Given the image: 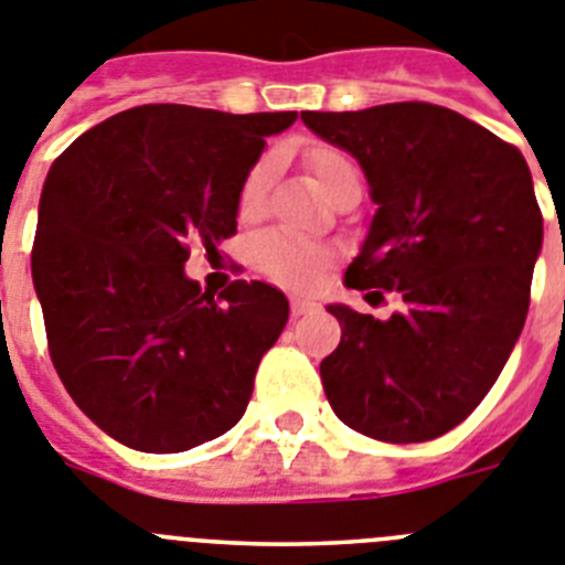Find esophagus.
<instances>
[{"label":"esophagus","instance_id":"esophagus-1","mask_svg":"<svg viewBox=\"0 0 565 565\" xmlns=\"http://www.w3.org/2000/svg\"><path fill=\"white\" fill-rule=\"evenodd\" d=\"M289 309H292V318H301V315L315 312L318 303L309 301V298H292V301H289Z\"/></svg>","mask_w":565,"mask_h":565}]
</instances>
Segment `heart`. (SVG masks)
Returning a JSON list of instances; mask_svg holds the SVG:
<instances>
[{
    "mask_svg": "<svg viewBox=\"0 0 565 565\" xmlns=\"http://www.w3.org/2000/svg\"><path fill=\"white\" fill-rule=\"evenodd\" d=\"M307 162L323 194H329L343 177L354 174L352 162L332 149H312ZM270 171L273 160H258L250 169V174H247L245 185H242V194H238V211L245 213V216H253L262 207ZM253 258H256V264L267 276L276 278L284 287L309 289L315 287L320 273L327 270V264L332 262V250L323 245H315L309 238L295 236V233L267 231L256 238Z\"/></svg>",
    "mask_w": 565,
    "mask_h": 565,
    "instance_id": "heart-1",
    "label": "heart"
}]
</instances>
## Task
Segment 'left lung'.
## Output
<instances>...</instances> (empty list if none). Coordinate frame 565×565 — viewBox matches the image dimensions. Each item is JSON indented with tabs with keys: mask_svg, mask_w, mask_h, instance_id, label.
<instances>
[{
	"mask_svg": "<svg viewBox=\"0 0 565 565\" xmlns=\"http://www.w3.org/2000/svg\"><path fill=\"white\" fill-rule=\"evenodd\" d=\"M301 120L360 162L377 205L345 287L403 298L388 320L329 303L343 329L320 363L329 405L371 439H436L484 399L526 320L543 247L530 166L484 126L419 100Z\"/></svg>",
	"mask_w": 565,
	"mask_h": 565,
	"instance_id": "left-lung-1",
	"label": "left lung"
}]
</instances>
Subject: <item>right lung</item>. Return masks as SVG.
<instances>
[{
	"mask_svg": "<svg viewBox=\"0 0 565 565\" xmlns=\"http://www.w3.org/2000/svg\"><path fill=\"white\" fill-rule=\"evenodd\" d=\"M295 118L135 106L53 162L33 245L50 358L75 405L120 445L180 454L245 416L289 303L264 281L202 292L185 276L188 245L211 253L236 233L247 174Z\"/></svg>",
	"mask_w": 565,
	"mask_h": 565,
	"instance_id": "obj_1",
	"label": "right lung"
}]
</instances>
